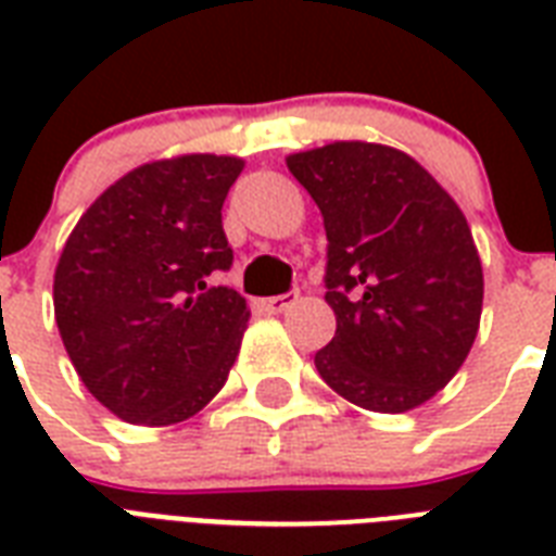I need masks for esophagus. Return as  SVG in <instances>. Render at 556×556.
<instances>
[{
  "instance_id": "34e87169",
  "label": "esophagus",
  "mask_w": 556,
  "mask_h": 556,
  "mask_svg": "<svg viewBox=\"0 0 556 556\" xmlns=\"http://www.w3.org/2000/svg\"><path fill=\"white\" fill-rule=\"evenodd\" d=\"M294 303H296V294H277V296H268V300H262V308H265L268 314H282L288 312Z\"/></svg>"
}]
</instances>
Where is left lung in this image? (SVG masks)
<instances>
[{"label": "left lung", "instance_id": "8db88e82", "mask_svg": "<svg viewBox=\"0 0 556 556\" xmlns=\"http://www.w3.org/2000/svg\"><path fill=\"white\" fill-rule=\"evenodd\" d=\"M329 239L338 331L314 366L349 404L409 413L453 380L482 320L484 277L465 213L406 152L334 141L286 159Z\"/></svg>", "mask_w": 556, "mask_h": 556}]
</instances>
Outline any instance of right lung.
I'll list each match as a JSON object with an SVG mask.
<instances>
[{"mask_svg":"<svg viewBox=\"0 0 556 556\" xmlns=\"http://www.w3.org/2000/svg\"><path fill=\"white\" fill-rule=\"evenodd\" d=\"M242 169V159L213 152L141 164L65 239L56 329L86 389L121 421H187L233 369L251 308L207 277L233 262L222 204Z\"/></svg>","mask_w":556,"mask_h":556,"instance_id":"1","label":"right lung"}]
</instances>
